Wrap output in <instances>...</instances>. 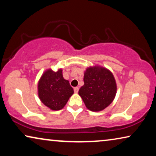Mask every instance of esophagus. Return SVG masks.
<instances>
[{"instance_id": "esophagus-1", "label": "esophagus", "mask_w": 156, "mask_h": 156, "mask_svg": "<svg viewBox=\"0 0 156 156\" xmlns=\"http://www.w3.org/2000/svg\"><path fill=\"white\" fill-rule=\"evenodd\" d=\"M74 93H78V91H79V87H74Z\"/></svg>"}]
</instances>
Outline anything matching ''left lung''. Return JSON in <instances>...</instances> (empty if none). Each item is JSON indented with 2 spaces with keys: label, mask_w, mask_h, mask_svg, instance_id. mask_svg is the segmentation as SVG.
<instances>
[{
  "label": "left lung",
  "mask_w": 156,
  "mask_h": 156,
  "mask_svg": "<svg viewBox=\"0 0 156 156\" xmlns=\"http://www.w3.org/2000/svg\"><path fill=\"white\" fill-rule=\"evenodd\" d=\"M84 82L79 90V95L89 110L101 112L114 101L117 86L110 70L96 65L87 68Z\"/></svg>",
  "instance_id": "left-lung-1"
}]
</instances>
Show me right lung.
Instances as JSON below:
<instances>
[{"instance_id":"obj_1","label":"right lung","mask_w":156,"mask_h":156,"mask_svg":"<svg viewBox=\"0 0 156 156\" xmlns=\"http://www.w3.org/2000/svg\"><path fill=\"white\" fill-rule=\"evenodd\" d=\"M37 89L40 101L53 111L65 107L69 97L74 94L69 81L63 77L62 69L57 72L47 69L38 82Z\"/></svg>"}]
</instances>
